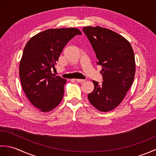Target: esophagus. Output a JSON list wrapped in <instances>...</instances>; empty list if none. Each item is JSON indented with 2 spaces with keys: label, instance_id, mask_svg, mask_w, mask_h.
<instances>
[{
  "label": "esophagus",
  "instance_id": "1",
  "mask_svg": "<svg viewBox=\"0 0 156 156\" xmlns=\"http://www.w3.org/2000/svg\"><path fill=\"white\" fill-rule=\"evenodd\" d=\"M85 80H84V79H76V81L78 82H84Z\"/></svg>",
  "mask_w": 156,
  "mask_h": 156
}]
</instances>
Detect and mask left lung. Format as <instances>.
Listing matches in <instances>:
<instances>
[{
    "label": "left lung",
    "mask_w": 156,
    "mask_h": 156,
    "mask_svg": "<svg viewBox=\"0 0 156 156\" xmlns=\"http://www.w3.org/2000/svg\"><path fill=\"white\" fill-rule=\"evenodd\" d=\"M102 66V83L93 80L94 88L88 98L102 112L114 109L121 103L133 83L135 72L133 48L127 39L110 29L101 27L82 29Z\"/></svg>",
    "instance_id": "left-lung-1"
}]
</instances>
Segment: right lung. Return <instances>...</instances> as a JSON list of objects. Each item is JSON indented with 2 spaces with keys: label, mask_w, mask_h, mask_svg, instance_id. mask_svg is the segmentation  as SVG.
<instances>
[{
  "label": "right lung",
  "mask_w": 156,
  "mask_h": 156,
  "mask_svg": "<svg viewBox=\"0 0 156 156\" xmlns=\"http://www.w3.org/2000/svg\"><path fill=\"white\" fill-rule=\"evenodd\" d=\"M81 34L76 28L47 29L25 45L20 62V79L29 101L41 111H51L62 100L66 80L55 76L51 69L55 68L68 42Z\"/></svg>",
  "instance_id": "obj_1"
}]
</instances>
